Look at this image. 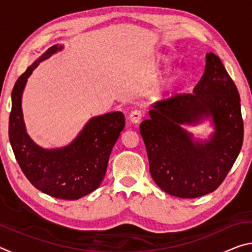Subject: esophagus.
<instances>
[{"mask_svg": "<svg viewBox=\"0 0 252 252\" xmlns=\"http://www.w3.org/2000/svg\"><path fill=\"white\" fill-rule=\"evenodd\" d=\"M142 117H143L142 111H140V110H133V111H132V112L130 113L129 119H130V121H131V122H133V123H139L140 121H141Z\"/></svg>", "mask_w": 252, "mask_h": 252, "instance_id": "esophagus-1", "label": "esophagus"}]
</instances>
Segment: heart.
<instances>
[{"instance_id": "1", "label": "heart", "mask_w": 252, "mask_h": 252, "mask_svg": "<svg viewBox=\"0 0 252 252\" xmlns=\"http://www.w3.org/2000/svg\"><path fill=\"white\" fill-rule=\"evenodd\" d=\"M179 79H180V73H179V71L177 69H171L163 76V79H162V84H163V87L168 89L172 88L177 84Z\"/></svg>"}]
</instances>
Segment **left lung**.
Segmentation results:
<instances>
[{
    "mask_svg": "<svg viewBox=\"0 0 252 252\" xmlns=\"http://www.w3.org/2000/svg\"><path fill=\"white\" fill-rule=\"evenodd\" d=\"M140 125L153 180L164 192L192 199L218 188L241 150L240 96L219 57L206 54V66L192 93L157 102ZM210 120L214 132L195 139L182 125Z\"/></svg>",
    "mask_w": 252,
    "mask_h": 252,
    "instance_id": "obj_1",
    "label": "left lung"
}]
</instances>
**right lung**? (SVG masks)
<instances>
[{
  "instance_id": "obj_1",
  "label": "right lung",
  "mask_w": 252,
  "mask_h": 252,
  "mask_svg": "<svg viewBox=\"0 0 252 252\" xmlns=\"http://www.w3.org/2000/svg\"><path fill=\"white\" fill-rule=\"evenodd\" d=\"M55 44L36 59L12 90L8 138L25 177L42 192L63 200H76L100 187L113 146L125 129V114L114 111L91 118L71 143L62 148L40 147L25 127L22 95L29 76L42 61L62 51Z\"/></svg>"
}]
</instances>
